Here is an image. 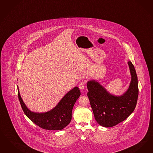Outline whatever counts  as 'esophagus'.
Listing matches in <instances>:
<instances>
[{"instance_id":"1","label":"esophagus","mask_w":153,"mask_h":153,"mask_svg":"<svg viewBox=\"0 0 153 153\" xmlns=\"http://www.w3.org/2000/svg\"><path fill=\"white\" fill-rule=\"evenodd\" d=\"M79 87L80 90L84 89V88H85V82H80L79 84Z\"/></svg>"}]
</instances>
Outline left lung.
Returning <instances> with one entry per match:
<instances>
[{
	"label": "left lung",
	"mask_w": 153,
	"mask_h": 153,
	"mask_svg": "<svg viewBox=\"0 0 153 153\" xmlns=\"http://www.w3.org/2000/svg\"><path fill=\"white\" fill-rule=\"evenodd\" d=\"M131 81L128 89L121 96H115L108 92L103 86L95 80L87 84L88 97L95 120L103 127H113L123 121L134 110L138 96V79L133 64L128 62Z\"/></svg>",
	"instance_id": "1"
}]
</instances>
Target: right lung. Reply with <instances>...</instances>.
Returning a JSON list of instances; mask_svg holds the SVG:
<instances>
[{
    "label": "right lung",
    "mask_w": 153,
    "mask_h": 153,
    "mask_svg": "<svg viewBox=\"0 0 153 153\" xmlns=\"http://www.w3.org/2000/svg\"><path fill=\"white\" fill-rule=\"evenodd\" d=\"M18 97L25 114L36 125L49 130H60L66 127L72 120V111L77 100L81 95L77 86L68 92L52 109L45 113H36L30 110L20 96Z\"/></svg>",
    "instance_id": "add662e5"
}]
</instances>
